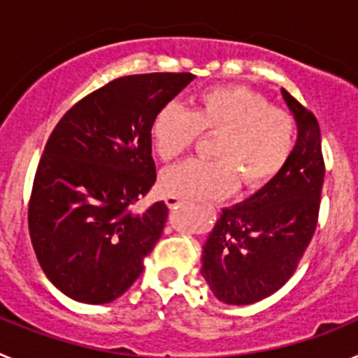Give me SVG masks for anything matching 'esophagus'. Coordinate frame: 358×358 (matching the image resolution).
<instances>
[{
  "label": "esophagus",
  "instance_id": "1",
  "mask_svg": "<svg viewBox=\"0 0 358 358\" xmlns=\"http://www.w3.org/2000/svg\"><path fill=\"white\" fill-rule=\"evenodd\" d=\"M164 202H166V206L169 208H177V206H181L185 201L179 197H176V195H169V197H164Z\"/></svg>",
  "mask_w": 358,
  "mask_h": 358
}]
</instances>
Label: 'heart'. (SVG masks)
<instances>
[{"mask_svg":"<svg viewBox=\"0 0 358 358\" xmlns=\"http://www.w3.org/2000/svg\"><path fill=\"white\" fill-rule=\"evenodd\" d=\"M201 131L220 134L213 145L217 159H188L166 170L161 186L169 195L224 197L238 179L245 188H264L285 170L297 145L294 116L242 85L204 91L194 110L166 103L152 122V138L163 161L182 156Z\"/></svg>","mask_w":358,"mask_h":358,"instance_id":"1","label":"heart"}]
</instances>
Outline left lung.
<instances>
[{
	"label": "left lung",
	"mask_w": 358,
	"mask_h": 358,
	"mask_svg": "<svg viewBox=\"0 0 358 358\" xmlns=\"http://www.w3.org/2000/svg\"><path fill=\"white\" fill-rule=\"evenodd\" d=\"M281 94L297 123L292 159L248 201L224 208L202 245V278L227 305H251L280 290L317 227L324 181L319 123L285 90Z\"/></svg>",
	"instance_id": "1"
}]
</instances>
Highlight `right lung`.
I'll return each mask as SVG.
<instances>
[{
  "label": "right lung",
  "mask_w": 358,
  "mask_h": 358,
  "mask_svg": "<svg viewBox=\"0 0 358 358\" xmlns=\"http://www.w3.org/2000/svg\"><path fill=\"white\" fill-rule=\"evenodd\" d=\"M194 78L192 73L116 78L75 103L48 138L28 229L43 273L75 301H115L143 273V258L169 215L163 201L132 210L156 182L152 122Z\"/></svg>",
  "instance_id": "right-lung-1"
}]
</instances>
